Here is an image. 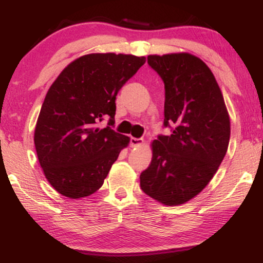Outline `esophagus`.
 Returning a JSON list of instances; mask_svg holds the SVG:
<instances>
[{
	"instance_id": "obj_1",
	"label": "esophagus",
	"mask_w": 263,
	"mask_h": 263,
	"mask_svg": "<svg viewBox=\"0 0 263 263\" xmlns=\"http://www.w3.org/2000/svg\"><path fill=\"white\" fill-rule=\"evenodd\" d=\"M142 143H143V139H136V138H132L130 139V146L132 147L141 146Z\"/></svg>"
}]
</instances>
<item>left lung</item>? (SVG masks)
<instances>
[{
  "label": "left lung",
  "instance_id": "obj_1",
  "mask_svg": "<svg viewBox=\"0 0 263 263\" xmlns=\"http://www.w3.org/2000/svg\"><path fill=\"white\" fill-rule=\"evenodd\" d=\"M165 85L164 125L171 135L151 143L152 161L140 175L145 194L165 206L188 202L206 188L230 141V116L213 73L188 52L149 55Z\"/></svg>",
  "mask_w": 263,
  "mask_h": 263
}]
</instances>
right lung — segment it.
I'll list each match as a JSON object with an SVG mask.
<instances>
[{
  "mask_svg": "<svg viewBox=\"0 0 263 263\" xmlns=\"http://www.w3.org/2000/svg\"><path fill=\"white\" fill-rule=\"evenodd\" d=\"M146 62L124 53H88L68 64L46 93L34 129V146L45 178L61 195L81 199L103 185L128 136L115 123L116 96Z\"/></svg>",
  "mask_w": 263,
  "mask_h": 263,
  "instance_id": "add662e5",
  "label": "right lung"
}]
</instances>
